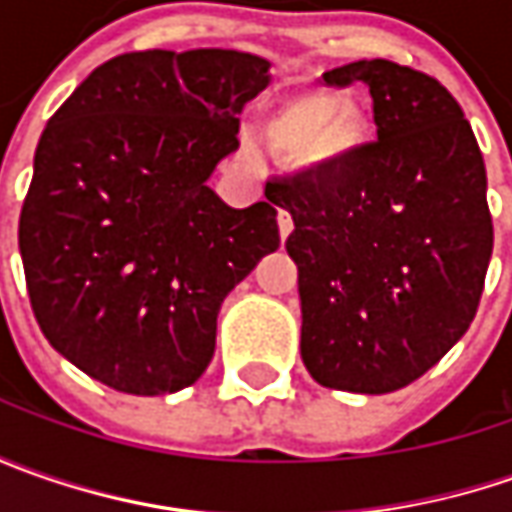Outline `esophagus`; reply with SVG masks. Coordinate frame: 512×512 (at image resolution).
<instances>
[{"label":"esophagus","instance_id":"esophagus-1","mask_svg":"<svg viewBox=\"0 0 512 512\" xmlns=\"http://www.w3.org/2000/svg\"><path fill=\"white\" fill-rule=\"evenodd\" d=\"M276 222H279V236H282V242H285L287 236L293 233V216H290L287 210H279V216H276Z\"/></svg>","mask_w":512,"mask_h":512}]
</instances>
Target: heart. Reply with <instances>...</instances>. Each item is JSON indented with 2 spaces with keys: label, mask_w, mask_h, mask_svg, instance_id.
Wrapping results in <instances>:
<instances>
[{
  "label": "heart",
  "mask_w": 512,
  "mask_h": 512,
  "mask_svg": "<svg viewBox=\"0 0 512 512\" xmlns=\"http://www.w3.org/2000/svg\"><path fill=\"white\" fill-rule=\"evenodd\" d=\"M270 139L316 165H339L364 142V125L330 93H305L270 119Z\"/></svg>",
  "instance_id": "1"
}]
</instances>
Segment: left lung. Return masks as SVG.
<instances>
[{"label":"left lung","instance_id":"obj_1","mask_svg":"<svg viewBox=\"0 0 512 512\" xmlns=\"http://www.w3.org/2000/svg\"><path fill=\"white\" fill-rule=\"evenodd\" d=\"M362 82L379 142L273 185L293 216L302 362L333 390L382 396L467 333L493 253L482 150L436 79L387 59L327 70Z\"/></svg>","mask_w":512,"mask_h":512}]
</instances>
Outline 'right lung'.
<instances>
[{
    "label": "right lung",
    "instance_id": "obj_1",
    "mask_svg": "<svg viewBox=\"0 0 512 512\" xmlns=\"http://www.w3.org/2000/svg\"><path fill=\"white\" fill-rule=\"evenodd\" d=\"M270 62L225 48L122 53L50 116L19 216L33 316L56 353L130 396L193 384L225 296L279 247L276 207L207 185Z\"/></svg>",
    "mask_w": 512,
    "mask_h": 512
}]
</instances>
